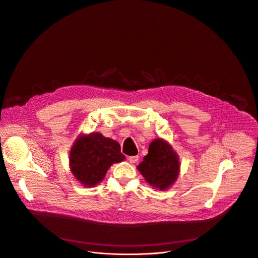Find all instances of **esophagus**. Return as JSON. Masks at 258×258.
<instances>
[{
    "label": "esophagus",
    "instance_id": "1",
    "mask_svg": "<svg viewBox=\"0 0 258 258\" xmlns=\"http://www.w3.org/2000/svg\"><path fill=\"white\" fill-rule=\"evenodd\" d=\"M127 160H128L130 163H132V164L137 163L138 160H139V156H130V157L127 158Z\"/></svg>",
    "mask_w": 258,
    "mask_h": 258
}]
</instances>
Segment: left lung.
Here are the masks:
<instances>
[{
	"instance_id": "obj_1",
	"label": "left lung",
	"mask_w": 258,
	"mask_h": 258,
	"mask_svg": "<svg viewBox=\"0 0 258 258\" xmlns=\"http://www.w3.org/2000/svg\"><path fill=\"white\" fill-rule=\"evenodd\" d=\"M137 169L152 187L167 190L178 178L179 156L167 141L158 138L152 141L148 155L144 157Z\"/></svg>"
}]
</instances>
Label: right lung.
I'll list each match as a JSON object with an SVG mask.
<instances>
[{"label":"right lung","instance_id":"right-lung-1","mask_svg":"<svg viewBox=\"0 0 258 258\" xmlns=\"http://www.w3.org/2000/svg\"><path fill=\"white\" fill-rule=\"evenodd\" d=\"M125 160L119 144L100 133L80 134L69 156V165L74 177L85 187H93L105 177L114 163Z\"/></svg>","mask_w":258,"mask_h":258}]
</instances>
